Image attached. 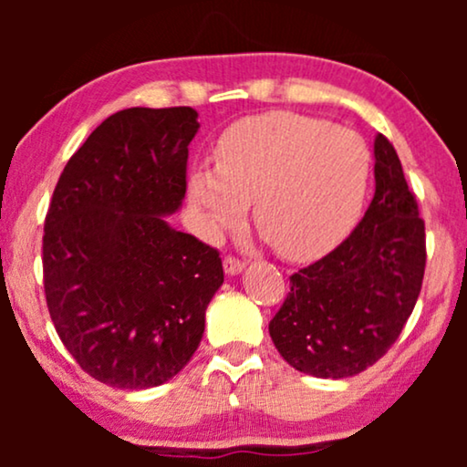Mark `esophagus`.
<instances>
[{
  "label": "esophagus",
  "mask_w": 467,
  "mask_h": 467,
  "mask_svg": "<svg viewBox=\"0 0 467 467\" xmlns=\"http://www.w3.org/2000/svg\"><path fill=\"white\" fill-rule=\"evenodd\" d=\"M244 261L242 259H235L232 257V254H227L225 259H223V267H225V274H229V276H235V274H240L242 270H244Z\"/></svg>",
  "instance_id": "obj_1"
}]
</instances>
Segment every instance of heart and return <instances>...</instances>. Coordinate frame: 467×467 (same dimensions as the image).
<instances>
[{"label":"heart","instance_id":"heart-1","mask_svg":"<svg viewBox=\"0 0 467 467\" xmlns=\"http://www.w3.org/2000/svg\"><path fill=\"white\" fill-rule=\"evenodd\" d=\"M372 152L359 133L297 112L235 120L219 138L213 165H197L189 195L214 240L253 202V219L276 253L312 259L334 248L366 202Z\"/></svg>","mask_w":467,"mask_h":467}]
</instances>
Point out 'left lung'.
Returning <instances> with one entry per match:
<instances>
[{"mask_svg":"<svg viewBox=\"0 0 467 467\" xmlns=\"http://www.w3.org/2000/svg\"><path fill=\"white\" fill-rule=\"evenodd\" d=\"M374 200L353 234L291 276L270 321L274 347L299 372L348 379L374 366L412 315L425 274V223L393 144L374 140Z\"/></svg>","mask_w":467,"mask_h":467,"instance_id":"left-lung-1","label":"left lung"}]
</instances>
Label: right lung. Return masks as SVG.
Returning a JSON list of instances; mask_svg holds the SVG:
<instances>
[{
	"mask_svg": "<svg viewBox=\"0 0 467 467\" xmlns=\"http://www.w3.org/2000/svg\"><path fill=\"white\" fill-rule=\"evenodd\" d=\"M189 106L127 108L69 157L42 240L44 296L63 347L95 380L163 385L200 347L223 285L219 251L165 214L187 193Z\"/></svg>",
	"mask_w": 467,
	"mask_h": 467,
	"instance_id": "obj_1",
	"label": "right lung"
}]
</instances>
